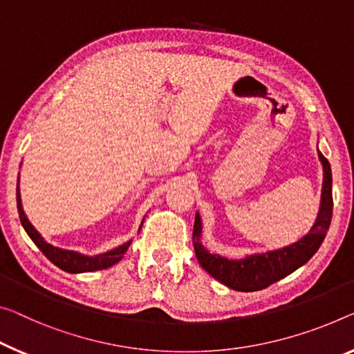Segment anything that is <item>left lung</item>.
Masks as SVG:
<instances>
[{
  "label": "left lung",
  "instance_id": "8db88e82",
  "mask_svg": "<svg viewBox=\"0 0 354 354\" xmlns=\"http://www.w3.org/2000/svg\"><path fill=\"white\" fill-rule=\"evenodd\" d=\"M318 158L323 165L322 203H319L317 220L308 234L283 248L254 253L242 259H227L204 248L201 242L203 221L199 214H196L193 245L196 258L203 269L231 290L250 292L264 290L306 264L322 247L329 230L330 218H333V172H330L329 161L324 158L322 151H318Z\"/></svg>",
  "mask_w": 354,
  "mask_h": 354
}]
</instances>
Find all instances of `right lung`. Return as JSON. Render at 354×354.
<instances>
[{"instance_id": "right-lung-1", "label": "right lung", "mask_w": 354, "mask_h": 354, "mask_svg": "<svg viewBox=\"0 0 354 354\" xmlns=\"http://www.w3.org/2000/svg\"><path fill=\"white\" fill-rule=\"evenodd\" d=\"M17 209H19L21 226H24V230L26 231V234H28L31 241L36 243V247L39 248L41 252L46 254V258L48 261H52L57 268H59L64 272H69V274H82V272H93V270H102V269L111 268V266L117 264L118 261L123 258V254L127 253L128 247L131 245V241H128L127 243H123V245L113 250H109L106 253L95 254V257H86V254L74 252V250H64L59 247H53L52 243H47L44 241V237H42L41 234L35 230V226L31 225L28 216L25 215L24 205H21V198H20L19 178H17ZM140 227H142V225H140Z\"/></svg>"}]
</instances>
